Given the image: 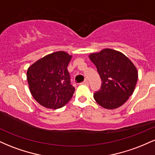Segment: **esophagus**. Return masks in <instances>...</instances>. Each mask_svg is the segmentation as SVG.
Here are the masks:
<instances>
[{
	"label": "esophagus",
	"instance_id": "obj_1",
	"mask_svg": "<svg viewBox=\"0 0 155 155\" xmlns=\"http://www.w3.org/2000/svg\"><path fill=\"white\" fill-rule=\"evenodd\" d=\"M81 84H86V85H88V84H89V82H88L87 79H85L84 81H83V82H81Z\"/></svg>",
	"mask_w": 155,
	"mask_h": 155
}]
</instances>
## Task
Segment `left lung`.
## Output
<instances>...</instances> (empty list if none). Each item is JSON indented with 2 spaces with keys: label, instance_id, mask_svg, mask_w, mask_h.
Listing matches in <instances>:
<instances>
[{
  "label": "left lung",
  "instance_id": "8db88e82",
  "mask_svg": "<svg viewBox=\"0 0 155 155\" xmlns=\"http://www.w3.org/2000/svg\"><path fill=\"white\" fill-rule=\"evenodd\" d=\"M90 59L102 81L100 90L94 93L95 101L107 109L120 107L134 92L138 80L136 66L125 55L111 49L92 53Z\"/></svg>",
  "mask_w": 155,
  "mask_h": 155
}]
</instances>
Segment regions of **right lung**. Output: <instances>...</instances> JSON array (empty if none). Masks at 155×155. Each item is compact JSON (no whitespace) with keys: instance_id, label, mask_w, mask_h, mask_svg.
I'll return each instance as SVG.
<instances>
[{"instance_id":"right-lung-1","label":"right lung","mask_w":155,"mask_h":155,"mask_svg":"<svg viewBox=\"0 0 155 155\" xmlns=\"http://www.w3.org/2000/svg\"><path fill=\"white\" fill-rule=\"evenodd\" d=\"M71 56L65 51L51 53L31 65L27 71L30 91L41 106L57 109L69 102L75 88L67 67Z\"/></svg>"}]
</instances>
